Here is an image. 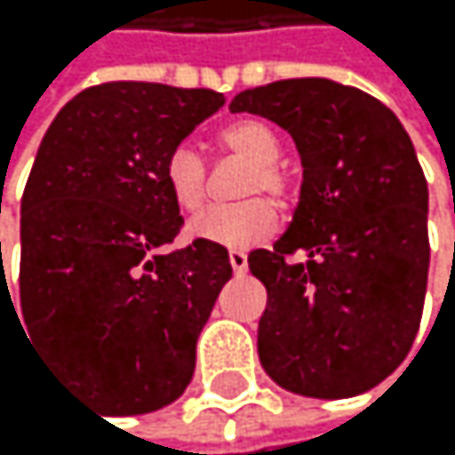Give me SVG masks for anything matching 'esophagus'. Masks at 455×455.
Here are the masks:
<instances>
[{
    "label": "esophagus",
    "instance_id": "obj_1",
    "mask_svg": "<svg viewBox=\"0 0 455 455\" xmlns=\"http://www.w3.org/2000/svg\"><path fill=\"white\" fill-rule=\"evenodd\" d=\"M229 265H232L235 275H243L248 270V256H245V251H229Z\"/></svg>",
    "mask_w": 455,
    "mask_h": 455
}]
</instances>
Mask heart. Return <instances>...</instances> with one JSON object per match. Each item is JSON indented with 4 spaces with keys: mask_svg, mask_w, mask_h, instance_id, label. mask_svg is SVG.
<instances>
[{
    "mask_svg": "<svg viewBox=\"0 0 455 455\" xmlns=\"http://www.w3.org/2000/svg\"><path fill=\"white\" fill-rule=\"evenodd\" d=\"M218 144L237 155L251 166V174L243 185V196L267 194L273 199H283L289 194V177L278 169L281 139L265 119L243 116L229 122L220 133ZM164 180L182 212H199L207 202V166L202 155L190 147L180 144L169 152ZM278 229V212L267 199H251L235 207H212L190 220L188 232L196 240L226 245V248H248Z\"/></svg>",
    "mask_w": 455,
    "mask_h": 455,
    "instance_id": "1",
    "label": "heart"
}]
</instances>
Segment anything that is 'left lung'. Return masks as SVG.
Instances as JSON below:
<instances>
[{
  "instance_id": "8db88e82",
  "label": "left lung",
  "mask_w": 455,
  "mask_h": 455,
  "mask_svg": "<svg viewBox=\"0 0 455 455\" xmlns=\"http://www.w3.org/2000/svg\"><path fill=\"white\" fill-rule=\"evenodd\" d=\"M229 111L283 128L303 164L300 199L248 267L267 286L259 360L283 390L349 398L412 349L428 278V185L398 116L357 86L286 78Z\"/></svg>"
}]
</instances>
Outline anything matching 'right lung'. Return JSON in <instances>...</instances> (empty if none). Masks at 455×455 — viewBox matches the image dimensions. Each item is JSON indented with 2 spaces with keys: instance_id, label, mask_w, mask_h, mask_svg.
Segmentation results:
<instances>
[{
  "instance_id": "obj_1",
  "label": "right lung",
  "mask_w": 455,
  "mask_h": 455,
  "mask_svg": "<svg viewBox=\"0 0 455 455\" xmlns=\"http://www.w3.org/2000/svg\"><path fill=\"white\" fill-rule=\"evenodd\" d=\"M226 98L147 81L78 92L45 131L21 199V311L116 415L180 398L196 341L232 278L229 251L180 232L164 166Z\"/></svg>"
}]
</instances>
